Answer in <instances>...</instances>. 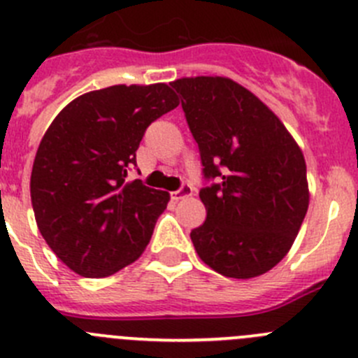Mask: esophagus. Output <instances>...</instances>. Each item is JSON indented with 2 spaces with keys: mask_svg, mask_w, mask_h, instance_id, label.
<instances>
[{
  "mask_svg": "<svg viewBox=\"0 0 358 358\" xmlns=\"http://www.w3.org/2000/svg\"><path fill=\"white\" fill-rule=\"evenodd\" d=\"M192 192H194L192 185H189V183H183V185L180 187L178 190H175V192H171V199H173V201H180V199H183V197L192 196Z\"/></svg>",
  "mask_w": 358,
  "mask_h": 358,
  "instance_id": "34e87169",
  "label": "esophagus"
}]
</instances>
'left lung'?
I'll use <instances>...</instances> for the list:
<instances>
[{"instance_id":"obj_1","label":"left lung","mask_w":358,"mask_h":358,"mask_svg":"<svg viewBox=\"0 0 358 358\" xmlns=\"http://www.w3.org/2000/svg\"><path fill=\"white\" fill-rule=\"evenodd\" d=\"M199 147L206 220L190 232L197 255L227 278H253L292 246L308 211L304 155L282 120L224 76L171 82Z\"/></svg>"}]
</instances>
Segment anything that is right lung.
<instances>
[{"instance_id":"obj_1","label":"right lung","mask_w":358,"mask_h":358,"mask_svg":"<svg viewBox=\"0 0 358 358\" xmlns=\"http://www.w3.org/2000/svg\"><path fill=\"white\" fill-rule=\"evenodd\" d=\"M166 83L113 85L73 99L45 133L31 203L52 252L85 278H105L143 253L169 194L129 182L154 120L178 106Z\"/></svg>"}]
</instances>
